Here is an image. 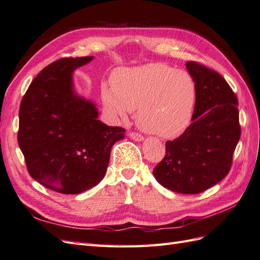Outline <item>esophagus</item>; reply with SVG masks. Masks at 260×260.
Segmentation results:
<instances>
[{"instance_id": "obj_1", "label": "esophagus", "mask_w": 260, "mask_h": 260, "mask_svg": "<svg viewBox=\"0 0 260 260\" xmlns=\"http://www.w3.org/2000/svg\"><path fill=\"white\" fill-rule=\"evenodd\" d=\"M129 137L135 142H143L144 137L141 134H137V133H129Z\"/></svg>"}]
</instances>
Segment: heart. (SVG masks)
Returning <instances> with one entry per match:
<instances>
[{"mask_svg":"<svg viewBox=\"0 0 260 260\" xmlns=\"http://www.w3.org/2000/svg\"><path fill=\"white\" fill-rule=\"evenodd\" d=\"M105 105L118 118L136 111L142 128L162 138L187 131L197 105V84L190 73L165 63H147L117 71L113 88L103 89Z\"/></svg>","mask_w":260,"mask_h":260,"instance_id":"heart-1","label":"heart"}]
</instances>
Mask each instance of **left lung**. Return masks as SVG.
Returning a JSON list of instances; mask_svg holds the SVG:
<instances>
[{"mask_svg":"<svg viewBox=\"0 0 260 260\" xmlns=\"http://www.w3.org/2000/svg\"><path fill=\"white\" fill-rule=\"evenodd\" d=\"M187 70L197 84L192 123L181 136L166 143V155L154 169L166 189L197 194L229 174L241 137L238 101L221 75L189 61Z\"/></svg>","mask_w":260,"mask_h":260,"instance_id":"obj_1","label":"left lung"}]
</instances>
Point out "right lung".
I'll use <instances>...</instances> for the list:
<instances>
[{
    "label": "right lung",
    "instance_id": "right-lung-1",
    "mask_svg": "<svg viewBox=\"0 0 260 260\" xmlns=\"http://www.w3.org/2000/svg\"><path fill=\"white\" fill-rule=\"evenodd\" d=\"M93 58H63L46 67L19 108L17 141L29 175L58 193L95 187L105 176L112 146L125 137V129L102 123L95 103L76 91L73 72Z\"/></svg>",
    "mask_w": 260,
    "mask_h": 260
}]
</instances>
